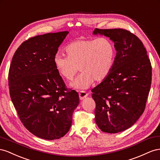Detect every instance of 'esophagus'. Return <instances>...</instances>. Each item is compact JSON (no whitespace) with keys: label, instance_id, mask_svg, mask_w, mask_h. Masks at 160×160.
Listing matches in <instances>:
<instances>
[{"label":"esophagus","instance_id":"34e87169","mask_svg":"<svg viewBox=\"0 0 160 160\" xmlns=\"http://www.w3.org/2000/svg\"><path fill=\"white\" fill-rule=\"evenodd\" d=\"M88 95V93L86 92L85 91H80L79 93V97L80 100H83L84 98H85L86 97H87Z\"/></svg>","mask_w":160,"mask_h":160}]
</instances>
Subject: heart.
Instances as JSON below:
<instances>
[{"label":"heart","mask_w":160,"mask_h":160,"mask_svg":"<svg viewBox=\"0 0 160 160\" xmlns=\"http://www.w3.org/2000/svg\"><path fill=\"white\" fill-rule=\"evenodd\" d=\"M66 56L56 55L53 65L63 79L71 81L78 69L82 73L71 84L73 88L87 89L94 80L102 81L110 74L115 60V49L107 38L78 39L65 48Z\"/></svg>","instance_id":"heart-1"}]
</instances>
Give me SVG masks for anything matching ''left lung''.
I'll return each mask as SVG.
<instances>
[{
	"label": "left lung",
	"mask_w": 160,
	"mask_h": 160,
	"mask_svg": "<svg viewBox=\"0 0 160 160\" xmlns=\"http://www.w3.org/2000/svg\"><path fill=\"white\" fill-rule=\"evenodd\" d=\"M115 43L117 54L109 75L92 89L99 129L117 133L129 129L142 115L152 84V68L142 42L123 29H100Z\"/></svg>",
	"instance_id": "left-lung-1"
}]
</instances>
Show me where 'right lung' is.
Returning <instances> with one entry per match:
<instances>
[{"label":"right lung","instance_id":"add662e5","mask_svg":"<svg viewBox=\"0 0 160 160\" xmlns=\"http://www.w3.org/2000/svg\"><path fill=\"white\" fill-rule=\"evenodd\" d=\"M68 31L26 40L12 57L9 92L22 125L34 135L58 139L69 131L79 96L68 89L53 65V58Z\"/></svg>","mask_w":160,"mask_h":160}]
</instances>
